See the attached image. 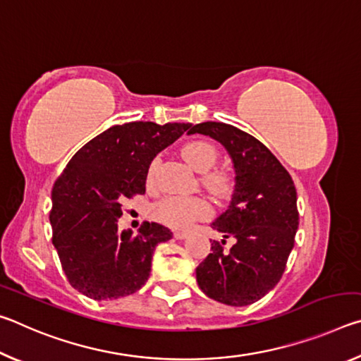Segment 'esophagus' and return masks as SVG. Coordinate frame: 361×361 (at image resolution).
Listing matches in <instances>:
<instances>
[{
  "label": "esophagus",
  "instance_id": "34e87169",
  "mask_svg": "<svg viewBox=\"0 0 361 361\" xmlns=\"http://www.w3.org/2000/svg\"><path fill=\"white\" fill-rule=\"evenodd\" d=\"M173 237H175V239H178V240H183V239H186V237H188V232L186 231H175Z\"/></svg>",
  "mask_w": 361,
  "mask_h": 361
}]
</instances>
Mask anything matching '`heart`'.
I'll list each match as a JSON object with an SVG mask.
<instances>
[{"label":"heart","mask_w":361,"mask_h":361,"mask_svg":"<svg viewBox=\"0 0 361 361\" xmlns=\"http://www.w3.org/2000/svg\"><path fill=\"white\" fill-rule=\"evenodd\" d=\"M181 156L195 172L204 173L202 183L210 192L224 195L231 189V176L226 170H210L216 164V146L207 140H192L181 149ZM156 169V161L151 162L149 176ZM212 209L207 200L200 197H185V195H169L152 205L151 216L157 223L172 229H188L194 221L210 216Z\"/></svg>","instance_id":"heart-1"}]
</instances>
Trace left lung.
<instances>
[{
    "label": "left lung",
    "mask_w": 361,
    "mask_h": 361,
    "mask_svg": "<svg viewBox=\"0 0 361 361\" xmlns=\"http://www.w3.org/2000/svg\"><path fill=\"white\" fill-rule=\"evenodd\" d=\"M221 143L234 164L235 186L228 210L212 228L226 240L212 243V253L195 269L199 288L218 302L253 304L282 279L295 247L299 224L296 188L290 173L259 140L224 122L189 127Z\"/></svg>",
    "instance_id": "obj_1"
}]
</instances>
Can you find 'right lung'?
I'll return each mask as SVG.
<instances>
[{
  "label": "right lung",
  "mask_w": 361,
  "mask_h": 361,
  "mask_svg": "<svg viewBox=\"0 0 361 361\" xmlns=\"http://www.w3.org/2000/svg\"><path fill=\"white\" fill-rule=\"evenodd\" d=\"M191 124L127 122L79 149L52 188V243L73 288L95 301L133 295L146 283L157 243L169 228L145 221L138 234L118 231L122 202L145 194L159 152Z\"/></svg>",
  "instance_id": "add662e5"
}]
</instances>
